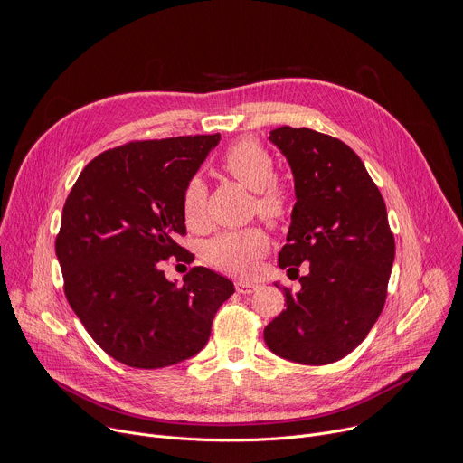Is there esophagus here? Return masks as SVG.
Returning a JSON list of instances; mask_svg holds the SVG:
<instances>
[{
    "label": "esophagus",
    "instance_id": "1",
    "mask_svg": "<svg viewBox=\"0 0 463 463\" xmlns=\"http://www.w3.org/2000/svg\"><path fill=\"white\" fill-rule=\"evenodd\" d=\"M257 288H259V284H255V282H247V280L236 282V291H240V293H253Z\"/></svg>",
    "mask_w": 463,
    "mask_h": 463
}]
</instances>
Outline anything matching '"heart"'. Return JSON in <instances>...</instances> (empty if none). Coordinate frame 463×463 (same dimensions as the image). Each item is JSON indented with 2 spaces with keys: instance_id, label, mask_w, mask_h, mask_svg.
Returning <instances> with one entry per match:
<instances>
[{
  "instance_id": "1",
  "label": "heart",
  "mask_w": 463,
  "mask_h": 463,
  "mask_svg": "<svg viewBox=\"0 0 463 463\" xmlns=\"http://www.w3.org/2000/svg\"><path fill=\"white\" fill-rule=\"evenodd\" d=\"M222 170L255 192L253 210L264 222L277 225L289 214V190L273 181L275 160L257 140L243 138L232 144L222 156ZM183 214L192 227H201L206 220V184L201 177H192L184 188ZM268 247L266 232L259 227H249L214 236L206 241L203 253L204 260L216 269L247 277L255 273Z\"/></svg>"
}]
</instances>
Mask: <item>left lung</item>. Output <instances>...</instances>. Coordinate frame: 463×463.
Listing matches in <instances>:
<instances>
[{
  "mask_svg": "<svg viewBox=\"0 0 463 463\" xmlns=\"http://www.w3.org/2000/svg\"><path fill=\"white\" fill-rule=\"evenodd\" d=\"M286 156L296 204L279 266L308 262L301 288L284 291L286 310L264 340L280 358L325 365L354 351L381 316L395 259L384 199L360 156L342 140L301 128L273 129Z\"/></svg>",
  "mask_w": 463,
  "mask_h": 463,
  "instance_id": "left-lung-1",
  "label": "left lung"
}]
</instances>
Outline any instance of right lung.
I'll use <instances>...</instances> for the list:
<instances>
[{
  "instance_id": "add662e5",
  "label": "right lung",
  "mask_w": 463,
  "mask_h": 463,
  "mask_svg": "<svg viewBox=\"0 0 463 463\" xmlns=\"http://www.w3.org/2000/svg\"><path fill=\"white\" fill-rule=\"evenodd\" d=\"M220 135L131 142L98 155L73 184L55 241L71 310L114 360L138 369L174 365L208 342L234 284L197 266L167 280L160 260L194 257L183 194Z\"/></svg>"
}]
</instances>
